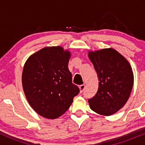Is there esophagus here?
Here are the masks:
<instances>
[{
  "mask_svg": "<svg viewBox=\"0 0 145 145\" xmlns=\"http://www.w3.org/2000/svg\"><path fill=\"white\" fill-rule=\"evenodd\" d=\"M79 89L80 93H82L83 91H84V89H85V85H84V84H81V85L79 86Z\"/></svg>",
  "mask_w": 145,
  "mask_h": 145,
  "instance_id": "34e87169",
  "label": "esophagus"
}]
</instances>
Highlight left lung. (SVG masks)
<instances>
[{
  "label": "left lung",
  "mask_w": 145,
  "mask_h": 145,
  "mask_svg": "<svg viewBox=\"0 0 145 145\" xmlns=\"http://www.w3.org/2000/svg\"><path fill=\"white\" fill-rule=\"evenodd\" d=\"M99 86L94 97L88 99L92 110L110 116L119 110L128 100L134 84V75L129 63L112 48L89 52Z\"/></svg>",
  "instance_id": "8db88e82"
}]
</instances>
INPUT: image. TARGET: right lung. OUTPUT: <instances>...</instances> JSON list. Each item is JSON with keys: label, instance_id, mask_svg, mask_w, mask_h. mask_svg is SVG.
I'll list each match as a JSON object with an SVG mask.
<instances>
[{"label": "right lung", "instance_id": "right-lung-1", "mask_svg": "<svg viewBox=\"0 0 145 145\" xmlns=\"http://www.w3.org/2000/svg\"><path fill=\"white\" fill-rule=\"evenodd\" d=\"M70 56L60 46L46 47L25 63L22 77L25 95L34 110L45 118L62 115L79 93L68 69Z\"/></svg>", "mask_w": 145, "mask_h": 145}]
</instances>
